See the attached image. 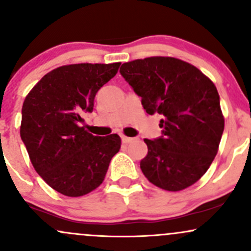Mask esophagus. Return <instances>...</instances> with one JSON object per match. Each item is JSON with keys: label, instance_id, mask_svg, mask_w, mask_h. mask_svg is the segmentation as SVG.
I'll return each instance as SVG.
<instances>
[{"label": "esophagus", "instance_id": "obj_1", "mask_svg": "<svg viewBox=\"0 0 251 251\" xmlns=\"http://www.w3.org/2000/svg\"><path fill=\"white\" fill-rule=\"evenodd\" d=\"M121 141H123V143H131V142L134 141V138H131V137H126V136H121Z\"/></svg>", "mask_w": 251, "mask_h": 251}]
</instances>
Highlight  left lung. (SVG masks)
Here are the masks:
<instances>
[{
  "instance_id": "obj_1",
  "label": "left lung",
  "mask_w": 251,
  "mask_h": 251,
  "mask_svg": "<svg viewBox=\"0 0 251 251\" xmlns=\"http://www.w3.org/2000/svg\"><path fill=\"white\" fill-rule=\"evenodd\" d=\"M120 75L142 97L148 114H160L162 136L144 139L148 155L141 170L167 191H180L207 172L221 136L220 97L209 78L190 63L154 56L123 63Z\"/></svg>"
}]
</instances>
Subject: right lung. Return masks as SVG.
Returning <instances> with one entry per match:
<instances>
[{
  "label": "right lung",
  "instance_id": "1",
  "mask_svg": "<svg viewBox=\"0 0 251 251\" xmlns=\"http://www.w3.org/2000/svg\"><path fill=\"white\" fill-rule=\"evenodd\" d=\"M120 62L77 63L47 73L24 101L20 136L36 172L60 194L78 197L99 188L120 149L118 134L92 136L81 114Z\"/></svg>",
  "mask_w": 251,
  "mask_h": 251
}]
</instances>
